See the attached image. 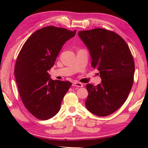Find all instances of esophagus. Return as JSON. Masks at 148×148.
Instances as JSON below:
<instances>
[{
	"label": "esophagus",
	"instance_id": "34e87169",
	"mask_svg": "<svg viewBox=\"0 0 148 148\" xmlns=\"http://www.w3.org/2000/svg\"><path fill=\"white\" fill-rule=\"evenodd\" d=\"M72 86L74 87H83V84L81 83H79V82H74L72 84Z\"/></svg>",
	"mask_w": 148,
	"mask_h": 148
}]
</instances>
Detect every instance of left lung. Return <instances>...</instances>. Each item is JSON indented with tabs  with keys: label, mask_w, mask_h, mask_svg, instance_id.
I'll return each mask as SVG.
<instances>
[{
	"label": "left lung",
	"mask_w": 148,
	"mask_h": 148,
	"mask_svg": "<svg viewBox=\"0 0 148 148\" xmlns=\"http://www.w3.org/2000/svg\"><path fill=\"white\" fill-rule=\"evenodd\" d=\"M88 48L91 65L100 72L101 83L86 86V106L98 116H107L126 101L133 84L134 62L128 45L115 32L104 29L79 31Z\"/></svg>",
	"instance_id": "8db88e82"
}]
</instances>
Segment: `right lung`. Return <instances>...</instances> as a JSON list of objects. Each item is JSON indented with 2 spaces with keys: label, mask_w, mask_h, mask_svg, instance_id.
<instances>
[{
  "label": "right lung",
  "mask_w": 148,
  "mask_h": 148,
  "mask_svg": "<svg viewBox=\"0 0 148 148\" xmlns=\"http://www.w3.org/2000/svg\"><path fill=\"white\" fill-rule=\"evenodd\" d=\"M54 26L34 32L25 42L15 65L19 95L26 108L36 118L46 120L58 113L71 83L53 80L48 73L65 42L76 34Z\"/></svg>",
  "instance_id": "right-lung-1"
}]
</instances>
